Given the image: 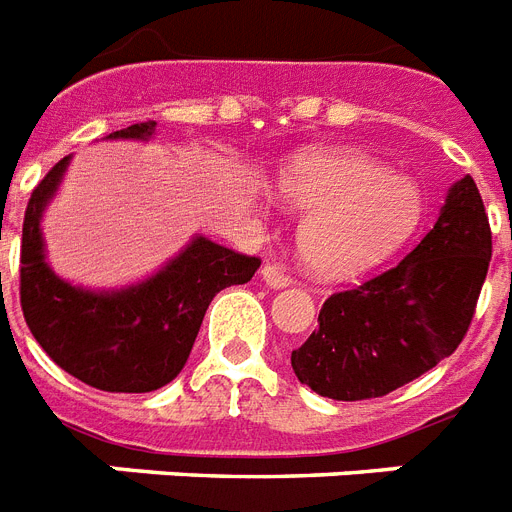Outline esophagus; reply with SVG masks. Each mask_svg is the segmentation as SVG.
<instances>
[{
	"mask_svg": "<svg viewBox=\"0 0 512 512\" xmlns=\"http://www.w3.org/2000/svg\"><path fill=\"white\" fill-rule=\"evenodd\" d=\"M261 277H264L269 288H288L290 285V277L280 267H275V264H267V267L261 269Z\"/></svg>",
	"mask_w": 512,
	"mask_h": 512,
	"instance_id": "esophagus-1",
	"label": "esophagus"
}]
</instances>
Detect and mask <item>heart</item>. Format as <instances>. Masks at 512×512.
I'll list each match as a JSON object with an SVG mask.
<instances>
[{
    "mask_svg": "<svg viewBox=\"0 0 512 512\" xmlns=\"http://www.w3.org/2000/svg\"><path fill=\"white\" fill-rule=\"evenodd\" d=\"M280 195L304 211L298 253L325 280L365 275L402 251L420 230L418 182L359 150H312L280 174Z\"/></svg>",
    "mask_w": 512,
    "mask_h": 512,
    "instance_id": "1",
    "label": "heart"
}]
</instances>
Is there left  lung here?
I'll return each instance as SVG.
<instances>
[{
	"label": "left lung",
	"instance_id": "left-lung-1",
	"mask_svg": "<svg viewBox=\"0 0 512 512\" xmlns=\"http://www.w3.org/2000/svg\"><path fill=\"white\" fill-rule=\"evenodd\" d=\"M492 261V230L473 177L449 187L433 230L386 272L338 290L290 365L327 399L386 396L460 346Z\"/></svg>",
	"mask_w": 512,
	"mask_h": 512
}]
</instances>
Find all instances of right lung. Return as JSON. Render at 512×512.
<instances>
[{"mask_svg":"<svg viewBox=\"0 0 512 512\" xmlns=\"http://www.w3.org/2000/svg\"><path fill=\"white\" fill-rule=\"evenodd\" d=\"M155 121L108 134V140H147ZM71 158L57 161L34 187L20 243V306L28 330L68 375L110 394H147L179 375L200 322L219 290L243 285L261 259L195 237L158 275L124 290L76 288L44 261L42 211Z\"/></svg>","mask_w":512,"mask_h":512,"instance_id":"right-lung-1","label":"right lung"}]
</instances>
